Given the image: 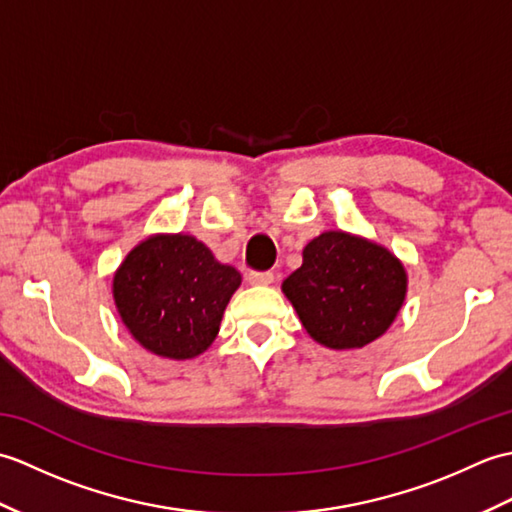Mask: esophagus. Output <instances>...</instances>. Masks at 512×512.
Instances as JSON below:
<instances>
[{"label":"esophagus","mask_w":512,"mask_h":512,"mask_svg":"<svg viewBox=\"0 0 512 512\" xmlns=\"http://www.w3.org/2000/svg\"><path fill=\"white\" fill-rule=\"evenodd\" d=\"M248 281L253 286H268V284H273L275 281V275L270 273V270H264V273H257V270H250L248 273Z\"/></svg>","instance_id":"esophagus-1"}]
</instances>
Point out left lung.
Here are the masks:
<instances>
[{
    "label": "left lung",
    "mask_w": 512,
    "mask_h": 512,
    "mask_svg": "<svg viewBox=\"0 0 512 512\" xmlns=\"http://www.w3.org/2000/svg\"><path fill=\"white\" fill-rule=\"evenodd\" d=\"M281 290L303 328L330 350H356L383 336L407 295V273L385 246L328 231L303 248Z\"/></svg>",
    "instance_id": "left-lung-1"
}]
</instances>
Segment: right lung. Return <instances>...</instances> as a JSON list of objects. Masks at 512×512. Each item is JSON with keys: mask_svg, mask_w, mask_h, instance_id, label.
<instances>
[{"mask_svg": "<svg viewBox=\"0 0 512 512\" xmlns=\"http://www.w3.org/2000/svg\"><path fill=\"white\" fill-rule=\"evenodd\" d=\"M242 284L193 235H149L114 275V303L134 339L162 358L200 356L220 332L222 314Z\"/></svg>", "mask_w": 512, "mask_h": 512, "instance_id": "add662e5", "label": "right lung"}]
</instances>
